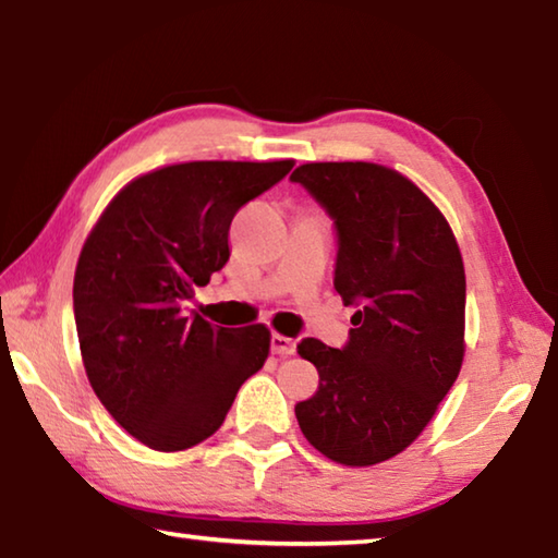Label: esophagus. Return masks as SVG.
<instances>
[{"mask_svg": "<svg viewBox=\"0 0 558 558\" xmlns=\"http://www.w3.org/2000/svg\"><path fill=\"white\" fill-rule=\"evenodd\" d=\"M270 349H272V354H278V356H290V354H295V339H290L286 335H272Z\"/></svg>", "mask_w": 558, "mask_h": 558, "instance_id": "34e87169", "label": "esophagus"}]
</instances>
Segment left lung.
<instances>
[{
	"label": "left lung",
	"instance_id": "obj_1",
	"mask_svg": "<svg viewBox=\"0 0 558 558\" xmlns=\"http://www.w3.org/2000/svg\"><path fill=\"white\" fill-rule=\"evenodd\" d=\"M290 179L335 221V290L356 307L342 349L298 344L319 374L295 405L300 430L329 460L376 465L421 436L460 374V248L436 204L389 167L310 162Z\"/></svg>",
	"mask_w": 558,
	"mask_h": 558
}]
</instances>
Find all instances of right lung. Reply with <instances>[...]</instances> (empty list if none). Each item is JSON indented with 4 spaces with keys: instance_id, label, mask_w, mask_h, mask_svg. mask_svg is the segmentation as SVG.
Returning <instances> with one entry per match:
<instances>
[{
    "instance_id": "1",
    "label": "right lung",
    "mask_w": 558,
    "mask_h": 558,
    "mask_svg": "<svg viewBox=\"0 0 558 558\" xmlns=\"http://www.w3.org/2000/svg\"><path fill=\"white\" fill-rule=\"evenodd\" d=\"M290 169L292 159L155 169L122 189L83 245L73 278L83 366L108 413L147 448L214 436L266 364V325L219 327L184 305L229 260L235 211Z\"/></svg>"
}]
</instances>
